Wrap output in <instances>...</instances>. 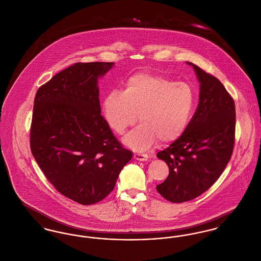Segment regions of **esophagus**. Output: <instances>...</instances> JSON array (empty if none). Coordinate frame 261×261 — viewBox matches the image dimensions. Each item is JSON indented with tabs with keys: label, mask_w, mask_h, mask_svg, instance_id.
I'll return each mask as SVG.
<instances>
[{
	"label": "esophagus",
	"mask_w": 261,
	"mask_h": 261,
	"mask_svg": "<svg viewBox=\"0 0 261 261\" xmlns=\"http://www.w3.org/2000/svg\"><path fill=\"white\" fill-rule=\"evenodd\" d=\"M134 159L138 161H146L148 159V155L141 154V153H134Z\"/></svg>",
	"instance_id": "esophagus-1"
}]
</instances>
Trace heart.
<instances>
[{"label":"heart","instance_id":"heart-1","mask_svg":"<svg viewBox=\"0 0 261 261\" xmlns=\"http://www.w3.org/2000/svg\"><path fill=\"white\" fill-rule=\"evenodd\" d=\"M195 102L196 93L189 83L138 72L127 81L124 91L112 90L105 96L102 110L109 127L120 135L139 114L142 123L123 142L142 151L157 139L164 143L179 139L190 122Z\"/></svg>","mask_w":261,"mask_h":261}]
</instances>
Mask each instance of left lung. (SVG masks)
Returning <instances> with one entry per match:
<instances>
[{"label": "left lung", "mask_w": 261, "mask_h": 261, "mask_svg": "<svg viewBox=\"0 0 261 261\" xmlns=\"http://www.w3.org/2000/svg\"><path fill=\"white\" fill-rule=\"evenodd\" d=\"M187 63L200 81V101L180 138L157 154L169 167V176L157 191L171 202L191 201L207 191L220 178L234 147L232 97L217 77Z\"/></svg>", "instance_id": "8db88e82"}]
</instances>
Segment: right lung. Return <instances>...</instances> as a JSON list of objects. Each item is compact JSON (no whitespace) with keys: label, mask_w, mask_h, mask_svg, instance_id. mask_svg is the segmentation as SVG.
<instances>
[{"label":"right lung","mask_w":261,"mask_h":261,"mask_svg":"<svg viewBox=\"0 0 261 261\" xmlns=\"http://www.w3.org/2000/svg\"><path fill=\"white\" fill-rule=\"evenodd\" d=\"M114 62H77L37 91L31 150L45 178L64 197L93 204L114 189L132 152L101 115L98 79Z\"/></svg>","instance_id":"obj_1"}]
</instances>
